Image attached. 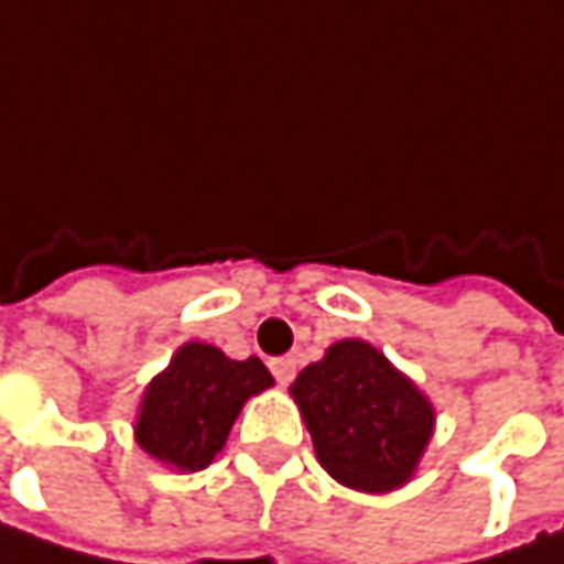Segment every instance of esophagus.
<instances>
[{
  "mask_svg": "<svg viewBox=\"0 0 564 564\" xmlns=\"http://www.w3.org/2000/svg\"><path fill=\"white\" fill-rule=\"evenodd\" d=\"M271 371H274V378H278V384H290L293 378H296V358L293 355H283V358H274L271 361Z\"/></svg>",
  "mask_w": 564,
  "mask_h": 564,
  "instance_id": "obj_1",
  "label": "esophagus"
}]
</instances>
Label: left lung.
<instances>
[{
	"instance_id": "left-lung-1",
	"label": "left lung",
	"mask_w": 564,
	"mask_h": 564,
	"mask_svg": "<svg viewBox=\"0 0 564 564\" xmlns=\"http://www.w3.org/2000/svg\"><path fill=\"white\" fill-rule=\"evenodd\" d=\"M290 393L319 465L351 490L403 487L433 438L435 410L426 393L361 338L329 345L296 375Z\"/></svg>"
}]
</instances>
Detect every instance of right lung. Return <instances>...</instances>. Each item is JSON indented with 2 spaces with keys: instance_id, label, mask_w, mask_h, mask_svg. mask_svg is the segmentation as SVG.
Returning a JSON list of instances; mask_svg holds the SVG:
<instances>
[{
  "instance_id": "obj_1",
  "label": "right lung",
  "mask_w": 564,
  "mask_h": 564,
  "mask_svg": "<svg viewBox=\"0 0 564 564\" xmlns=\"http://www.w3.org/2000/svg\"><path fill=\"white\" fill-rule=\"evenodd\" d=\"M271 384L261 358L231 361L216 345L186 341L144 387L134 442L161 465L199 471L223 452L245 400Z\"/></svg>"
}]
</instances>
